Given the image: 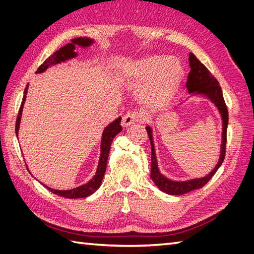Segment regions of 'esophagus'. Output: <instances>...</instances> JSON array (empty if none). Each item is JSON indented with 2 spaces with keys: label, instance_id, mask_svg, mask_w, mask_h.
Returning a JSON list of instances; mask_svg holds the SVG:
<instances>
[{
  "label": "esophagus",
  "instance_id": "34e87169",
  "mask_svg": "<svg viewBox=\"0 0 254 254\" xmlns=\"http://www.w3.org/2000/svg\"><path fill=\"white\" fill-rule=\"evenodd\" d=\"M142 119L141 113L136 112V111H131V112H127L124 117H123L122 120V125L124 127H128L132 124H135L136 122H140Z\"/></svg>",
  "mask_w": 254,
  "mask_h": 254
}]
</instances>
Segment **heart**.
<instances>
[{
	"mask_svg": "<svg viewBox=\"0 0 254 254\" xmlns=\"http://www.w3.org/2000/svg\"><path fill=\"white\" fill-rule=\"evenodd\" d=\"M130 70L135 78L142 80L136 89L140 102L152 108H158L171 101L184 73L178 59L164 58L162 55H148L137 59Z\"/></svg>",
	"mask_w": 254,
	"mask_h": 254,
	"instance_id": "b5f03b06",
	"label": "heart"
}]
</instances>
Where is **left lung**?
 <instances>
[{"label":"left lung","instance_id":"8db88e82","mask_svg":"<svg viewBox=\"0 0 254 254\" xmlns=\"http://www.w3.org/2000/svg\"><path fill=\"white\" fill-rule=\"evenodd\" d=\"M189 64L190 71L188 76L187 81V89L189 91L190 97L191 96H201L204 97L216 107L218 112L221 117L222 121V132H221V144H220V156L218 159L217 164L215 165L214 170L210 172L201 178H195L186 181H176L167 178L162 175L159 171L158 161L156 156V148L155 143H153V135H152V128L148 125L146 126V130L149 136L150 146H151V172L150 178L155 182L159 190L166 194L170 195H183L189 191L194 190L201 189L207 183L214 174L222 164V161L225 159L226 155V143H227V128H228V109L225 103L224 96H222V91L219 86V82L214 77L211 72L197 59V57L193 53H190L189 55ZM188 97V98H190ZM187 98V99H188Z\"/></svg>","mask_w":254,"mask_h":254}]
</instances>
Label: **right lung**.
Returning <instances> with one entry per match:
<instances>
[{
	"label": "right lung",
	"mask_w": 254,
	"mask_h": 254,
	"mask_svg": "<svg viewBox=\"0 0 254 254\" xmlns=\"http://www.w3.org/2000/svg\"><path fill=\"white\" fill-rule=\"evenodd\" d=\"M95 41L94 39H91V38L88 37H78L75 38V39L71 40V43H67L64 45L63 48H60L57 52H55L51 55L44 63L38 67V70L36 74H41L44 73L48 70L49 67L54 66L56 64H60L63 63H65V61H68L71 59H74L78 56L77 52H75L76 47H80L82 49H87L91 47ZM29 84L27 83V86L24 90V95H23L22 98V103L21 107L19 110V114L17 118L16 122V134L17 137L19 135V129H20V123H21V118H22V112H23V107H24L25 101H26V95H27V90H28ZM121 121L122 118L119 117L118 119H115L113 122H111L108 126H106L103 134H102V141H101V155H99V161H98V165L96 168V173L95 175L92 177V179L89 180L87 183L82 184V186H79L75 189L72 190H55L52 189L50 187H47L45 184L42 183V186L47 188L49 190H51L53 194H55L60 197H64L68 199H74V198H86L90 195L94 193L95 190H97L101 187L104 175L106 173V167H107V161H108V156L110 152V147H111V143L113 139L118 133H120L123 128L121 126ZM28 170V167H27Z\"/></svg>",
	"instance_id": "obj_1"
}]
</instances>
